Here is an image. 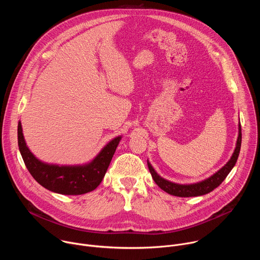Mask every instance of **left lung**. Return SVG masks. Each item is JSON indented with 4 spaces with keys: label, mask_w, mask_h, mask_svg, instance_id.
Wrapping results in <instances>:
<instances>
[{
    "label": "left lung",
    "mask_w": 260,
    "mask_h": 260,
    "mask_svg": "<svg viewBox=\"0 0 260 260\" xmlns=\"http://www.w3.org/2000/svg\"><path fill=\"white\" fill-rule=\"evenodd\" d=\"M241 143H242V128L241 123L239 122V135L236 143V148L234 150V153L230 160L222 167L220 170H218L216 173H214L209 178L202 180L197 183H190V184H179L172 181H169L165 178H162L160 175L156 173L154 168L151 166L149 160L147 159L148 169L150 171V174L154 180V182L158 185V186L169 194L180 197V198H190V197H200L207 194L211 191H213L215 188H217L219 185L224 181V179L228 177V175L231 173L233 168L235 167L240 150H241Z\"/></svg>",
    "instance_id": "obj_1"
}]
</instances>
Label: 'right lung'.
Here are the masks:
<instances>
[{"instance_id": "obj_1", "label": "right lung", "mask_w": 260, "mask_h": 260, "mask_svg": "<svg viewBox=\"0 0 260 260\" xmlns=\"http://www.w3.org/2000/svg\"><path fill=\"white\" fill-rule=\"evenodd\" d=\"M17 138L24 165L37 182L55 193L79 196L90 192L99 186L122 136L107 143L89 162L72 166L47 164L37 158L25 143L20 121L18 122Z\"/></svg>"}]
</instances>
